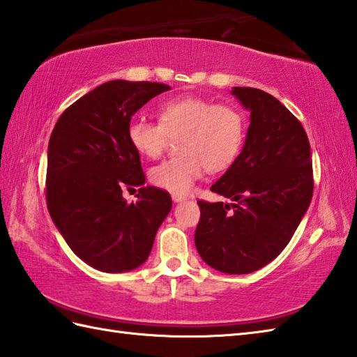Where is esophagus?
Instances as JSON below:
<instances>
[{
	"label": "esophagus",
	"mask_w": 357,
	"mask_h": 357,
	"mask_svg": "<svg viewBox=\"0 0 357 357\" xmlns=\"http://www.w3.org/2000/svg\"><path fill=\"white\" fill-rule=\"evenodd\" d=\"M185 198H187V196L183 195V193H172V199L174 202H181V201H184Z\"/></svg>",
	"instance_id": "obj_1"
}]
</instances>
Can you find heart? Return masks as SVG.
<instances>
[{"label":"heart","mask_w":357,"mask_h":357,"mask_svg":"<svg viewBox=\"0 0 357 357\" xmlns=\"http://www.w3.org/2000/svg\"><path fill=\"white\" fill-rule=\"evenodd\" d=\"M159 123L136 118L128 124V141L150 159L161 158L172 139L181 155L150 172L155 185L187 193L206 170L221 172L236 161L245 141V116L236 105L183 96L159 105Z\"/></svg>","instance_id":"heart-1"}]
</instances>
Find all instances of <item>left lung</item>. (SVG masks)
Returning a JSON list of instances; mask_svg holds the SVG:
<instances>
[{
  "label": "left lung",
  "mask_w": 357,
  "mask_h": 357,
  "mask_svg": "<svg viewBox=\"0 0 357 357\" xmlns=\"http://www.w3.org/2000/svg\"><path fill=\"white\" fill-rule=\"evenodd\" d=\"M231 93L250 110L244 149L210 187L234 204L198 201L195 244L206 264L229 275L262 268L282 252L312 202L313 164L301 121L253 87Z\"/></svg>",
  "instance_id": "8db88e82"
}]
</instances>
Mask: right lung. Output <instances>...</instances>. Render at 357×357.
Listing matches in <instances>:
<instances>
[{
	"instance_id": "obj_1",
	"label": "right lung",
	"mask_w": 357,
	"mask_h": 357,
	"mask_svg": "<svg viewBox=\"0 0 357 357\" xmlns=\"http://www.w3.org/2000/svg\"><path fill=\"white\" fill-rule=\"evenodd\" d=\"M162 82L109 81L69 105L53 127L45 201L56 229L79 259L100 271H130L149 257L172 208L162 188L142 187L139 151L128 141L132 116L169 90ZM139 186L127 204L124 188Z\"/></svg>"
}]
</instances>
